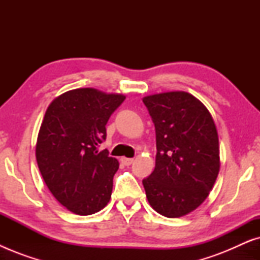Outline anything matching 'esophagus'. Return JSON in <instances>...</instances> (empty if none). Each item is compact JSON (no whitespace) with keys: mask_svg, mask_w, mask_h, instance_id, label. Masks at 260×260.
<instances>
[{"mask_svg":"<svg viewBox=\"0 0 260 260\" xmlns=\"http://www.w3.org/2000/svg\"><path fill=\"white\" fill-rule=\"evenodd\" d=\"M120 162H122L124 166H130V165H133V162H134V158H126V157H122V158H120Z\"/></svg>","mask_w":260,"mask_h":260,"instance_id":"esophagus-1","label":"esophagus"}]
</instances>
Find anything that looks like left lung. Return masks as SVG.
Here are the masks:
<instances>
[{
  "label": "left lung",
  "mask_w": 260,
  "mask_h": 260,
  "mask_svg": "<svg viewBox=\"0 0 260 260\" xmlns=\"http://www.w3.org/2000/svg\"><path fill=\"white\" fill-rule=\"evenodd\" d=\"M156 133V163L142 181L149 204L167 218L193 212L208 197L220 169L219 138L211 113L187 92L143 98Z\"/></svg>",
  "instance_id": "1"
}]
</instances>
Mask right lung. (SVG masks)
I'll return each mask as SVG.
<instances>
[{
    "instance_id": "obj_1",
    "label": "right lung",
    "mask_w": 260,
    "mask_h": 260,
    "mask_svg": "<svg viewBox=\"0 0 260 260\" xmlns=\"http://www.w3.org/2000/svg\"><path fill=\"white\" fill-rule=\"evenodd\" d=\"M124 99L76 88L55 98L45 113L35 149L39 169L53 197L74 214H94L110 201L119 163L99 145Z\"/></svg>"
}]
</instances>
